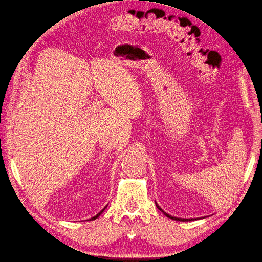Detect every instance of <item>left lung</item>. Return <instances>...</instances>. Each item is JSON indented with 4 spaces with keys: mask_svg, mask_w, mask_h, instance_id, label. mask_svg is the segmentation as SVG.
Segmentation results:
<instances>
[{
    "mask_svg": "<svg viewBox=\"0 0 262 262\" xmlns=\"http://www.w3.org/2000/svg\"><path fill=\"white\" fill-rule=\"evenodd\" d=\"M155 204H156V207H157V209L158 210H161L164 214H165V215L166 216H167V217H169V219H171V220H176V221H181V222H185V221H191V220H193V219H180V217H175V216H171V215H169V214H167V213H166V212H164L160 207H158V204L155 202Z\"/></svg>",
    "mask_w": 262,
    "mask_h": 262,
    "instance_id": "obj_1",
    "label": "left lung"
}]
</instances>
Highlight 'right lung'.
I'll return each instance as SVG.
<instances>
[{"label":"right lung","instance_id":"add662e5","mask_svg":"<svg viewBox=\"0 0 262 262\" xmlns=\"http://www.w3.org/2000/svg\"><path fill=\"white\" fill-rule=\"evenodd\" d=\"M106 208H107V207H105V208H104V209H102V210H101V211H100V212H99V213H98V214H97V215H95V216H94V217H91V219H90V220H92V221H93V220H96V219H97V217H98V216H99V215H100V214H101V213H102V212H104V210H105V209H106Z\"/></svg>","mask_w":262,"mask_h":262}]
</instances>
